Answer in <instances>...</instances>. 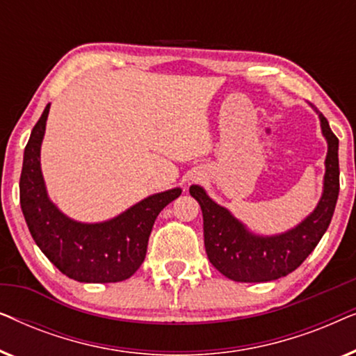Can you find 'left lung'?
Returning <instances> with one entry per match:
<instances>
[{
    "label": "left lung",
    "mask_w": 356,
    "mask_h": 356,
    "mask_svg": "<svg viewBox=\"0 0 356 356\" xmlns=\"http://www.w3.org/2000/svg\"><path fill=\"white\" fill-rule=\"evenodd\" d=\"M321 129L327 140L324 188L318 206L303 222L280 235L251 233L230 211L213 202L201 186L189 194L201 206L204 246L216 269L235 282H270L289 275L308 257L332 220L339 197V139L319 113Z\"/></svg>",
    "instance_id": "8db88e82"
}]
</instances>
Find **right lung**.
I'll return each mask as SVG.
<instances>
[{
	"instance_id": "obj_1",
	"label": "right lung",
	"mask_w": 356,
	"mask_h": 356,
	"mask_svg": "<svg viewBox=\"0 0 356 356\" xmlns=\"http://www.w3.org/2000/svg\"><path fill=\"white\" fill-rule=\"evenodd\" d=\"M48 111L50 104L33 126L24 150L19 189L29 232L51 264L70 279L87 284L129 279L144 262L155 218L181 189L152 194L106 222L82 223L66 217L48 197L40 168Z\"/></svg>"
}]
</instances>
